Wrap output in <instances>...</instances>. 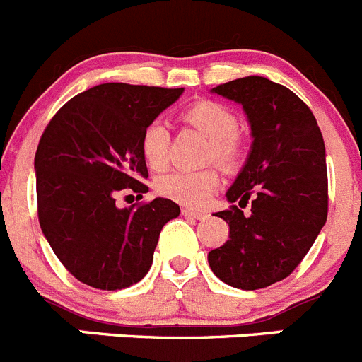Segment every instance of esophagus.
Instances as JSON below:
<instances>
[{"instance_id": "1", "label": "esophagus", "mask_w": 362, "mask_h": 362, "mask_svg": "<svg viewBox=\"0 0 362 362\" xmlns=\"http://www.w3.org/2000/svg\"><path fill=\"white\" fill-rule=\"evenodd\" d=\"M181 214L185 215V217H192V218H197V221H203V218H206V211H199V210H190V208H183L181 210Z\"/></svg>"}]
</instances>
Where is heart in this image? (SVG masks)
I'll list each match as a JSON object with an SVG mask.
<instances>
[{"instance_id":"obj_1","label":"heart","mask_w":362,"mask_h":362,"mask_svg":"<svg viewBox=\"0 0 362 362\" xmlns=\"http://www.w3.org/2000/svg\"><path fill=\"white\" fill-rule=\"evenodd\" d=\"M181 120L197 129L210 140L208 159L222 168H233L242 158V144L238 138V120L226 105L214 100H199L181 112ZM141 154L152 170H161L167 165L168 132L161 122H152L141 134ZM218 174L214 168L197 172L174 170L161 175L156 188L163 197L190 208H201L208 203L218 187Z\"/></svg>"}]
</instances>
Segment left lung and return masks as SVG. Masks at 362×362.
<instances>
[{
	"mask_svg": "<svg viewBox=\"0 0 362 362\" xmlns=\"http://www.w3.org/2000/svg\"><path fill=\"white\" fill-rule=\"evenodd\" d=\"M242 105L253 144L226 192V244L208 253L224 284L244 291L269 287L298 267L327 222L325 141L313 111L291 89L265 77H244L211 89ZM252 204L244 216L242 207Z\"/></svg>",
	"mask_w": 362,
	"mask_h": 362,
	"instance_id": "8db88e82",
	"label": "left lung"
}]
</instances>
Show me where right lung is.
Returning a JSON list of instances; mask_svg holds the SVG:
<instances>
[{"label": "right lung", "instance_id": "add662e5", "mask_svg": "<svg viewBox=\"0 0 362 362\" xmlns=\"http://www.w3.org/2000/svg\"><path fill=\"white\" fill-rule=\"evenodd\" d=\"M183 88L109 82L66 102L35 152L39 224L66 269L82 284L118 291L148 273L161 228L177 217L170 199L116 206V195L148 192L141 134Z\"/></svg>", "mask_w": 362, "mask_h": 362}]
</instances>
